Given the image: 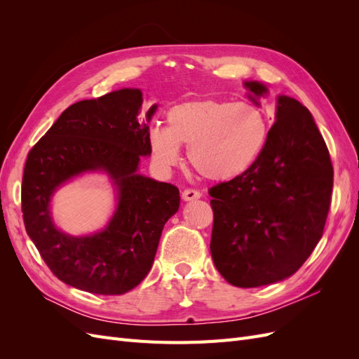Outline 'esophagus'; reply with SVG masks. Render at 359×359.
Instances as JSON below:
<instances>
[{"instance_id": "34e87169", "label": "esophagus", "mask_w": 359, "mask_h": 359, "mask_svg": "<svg viewBox=\"0 0 359 359\" xmlns=\"http://www.w3.org/2000/svg\"><path fill=\"white\" fill-rule=\"evenodd\" d=\"M201 196H202V193L199 190H194V189H186L182 191L184 201H194V199H199Z\"/></svg>"}]
</instances>
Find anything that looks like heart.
Here are the masks:
<instances>
[{
	"mask_svg": "<svg viewBox=\"0 0 359 359\" xmlns=\"http://www.w3.org/2000/svg\"><path fill=\"white\" fill-rule=\"evenodd\" d=\"M271 123L255 102L191 100L172 106L166 127L149 130V147L163 166L177 165L180 145L202 177L227 181L252 169L268 145Z\"/></svg>",
	"mask_w": 359,
	"mask_h": 359,
	"instance_id": "obj_1",
	"label": "heart"
}]
</instances>
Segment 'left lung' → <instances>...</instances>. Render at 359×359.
<instances>
[{"label": "left lung", "instance_id": "8db88e82", "mask_svg": "<svg viewBox=\"0 0 359 359\" xmlns=\"http://www.w3.org/2000/svg\"><path fill=\"white\" fill-rule=\"evenodd\" d=\"M256 95L259 82H245ZM334 169L327 144L306 106L280 95L276 123L256 165L210 189L211 256L238 287L283 280L306 262L327 222Z\"/></svg>", "mask_w": 359, "mask_h": 359}]
</instances>
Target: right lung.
<instances>
[{
	"label": "right lung",
	"mask_w": 359,
	"mask_h": 359,
	"mask_svg": "<svg viewBox=\"0 0 359 359\" xmlns=\"http://www.w3.org/2000/svg\"><path fill=\"white\" fill-rule=\"evenodd\" d=\"M142 91L119 90L69 106L28 153L22 217L41 259L66 285L99 295L136 287L154 262L165 223L180 208V190L136 172L149 156V127L137 121ZM157 106H151L147 121ZM86 170H106L118 189L116 215L103 233L74 238L48 214L51 193Z\"/></svg>",
	"instance_id": "1"
}]
</instances>
